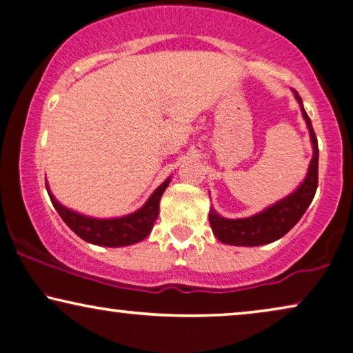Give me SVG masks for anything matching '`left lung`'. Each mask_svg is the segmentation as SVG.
Wrapping results in <instances>:
<instances>
[{
    "label": "left lung",
    "instance_id": "obj_1",
    "mask_svg": "<svg viewBox=\"0 0 353 353\" xmlns=\"http://www.w3.org/2000/svg\"><path fill=\"white\" fill-rule=\"evenodd\" d=\"M296 101L299 102L302 117L309 128L314 155L307 171V176L301 185L296 188L291 195L276 201L275 205L265 208L264 211L257 212L245 219H225L217 214L214 208L210 211V224L216 238L225 245L233 246H261L276 241L278 238L285 236L288 232L294 227L307 208L314 200L316 187H319V141L312 128V121L302 105V99L294 91Z\"/></svg>",
    "mask_w": 353,
    "mask_h": 353
}]
</instances>
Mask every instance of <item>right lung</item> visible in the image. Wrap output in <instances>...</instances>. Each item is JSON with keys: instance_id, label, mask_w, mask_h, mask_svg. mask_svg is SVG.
I'll list each match as a JSON object with an SVG mask.
<instances>
[{"instance_id": "add662e5", "label": "right lung", "mask_w": 353, "mask_h": 353, "mask_svg": "<svg viewBox=\"0 0 353 353\" xmlns=\"http://www.w3.org/2000/svg\"><path fill=\"white\" fill-rule=\"evenodd\" d=\"M171 177H168L152 196L148 198L145 205L141 210L131 212V214L123 217H113V219H96V217H88L84 214H79L72 210H68L63 205H61L54 195L49 190V185L46 182V190L51 198L52 206L56 208L59 216L62 221L77 233L79 238L84 241L92 243V245L99 246H108V248H120L134 245V243L142 241L143 238L148 236L152 232L153 224H155L158 214H160V200L161 195L165 193L166 187L170 185Z\"/></svg>"}]
</instances>
